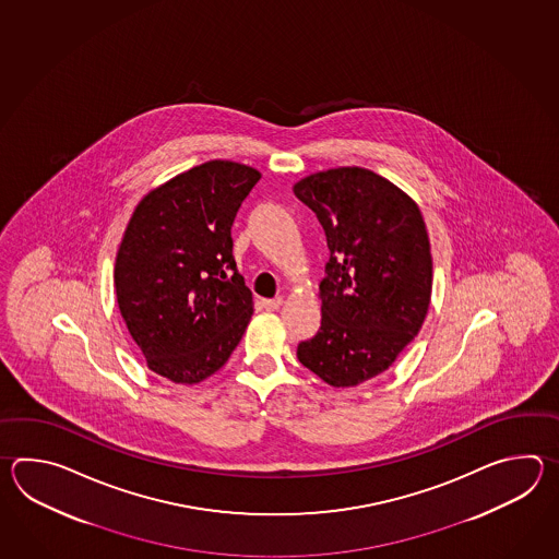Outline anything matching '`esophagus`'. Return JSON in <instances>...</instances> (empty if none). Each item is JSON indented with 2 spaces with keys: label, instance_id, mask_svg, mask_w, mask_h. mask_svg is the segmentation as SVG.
Here are the masks:
<instances>
[{
  "label": "esophagus",
  "instance_id": "34e87169",
  "mask_svg": "<svg viewBox=\"0 0 559 559\" xmlns=\"http://www.w3.org/2000/svg\"><path fill=\"white\" fill-rule=\"evenodd\" d=\"M284 304V299L282 297H274V299H262L263 308L267 309V311H275V309H280V306Z\"/></svg>",
  "mask_w": 559,
  "mask_h": 559
}]
</instances>
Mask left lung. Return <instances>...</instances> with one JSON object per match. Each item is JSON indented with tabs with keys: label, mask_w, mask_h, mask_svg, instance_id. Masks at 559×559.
<instances>
[{
	"label": "left lung",
	"mask_w": 559,
	"mask_h": 559,
	"mask_svg": "<svg viewBox=\"0 0 559 559\" xmlns=\"http://www.w3.org/2000/svg\"><path fill=\"white\" fill-rule=\"evenodd\" d=\"M294 193L318 215L330 250L320 330L299 342L297 359L333 388H352L390 368L426 320V224L409 195L364 167L313 174Z\"/></svg>",
	"instance_id": "obj_1"
}]
</instances>
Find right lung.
Returning a JSON list of instances; mask_svg holds the SVG:
<instances>
[{
    "instance_id": "add662e5",
    "label": "right lung",
    "mask_w": 559,
    "mask_h": 559,
    "mask_svg": "<svg viewBox=\"0 0 559 559\" xmlns=\"http://www.w3.org/2000/svg\"><path fill=\"white\" fill-rule=\"evenodd\" d=\"M260 178L214 159L150 191L131 215L114 272L119 311L147 368L167 380L210 378L250 323L231 226Z\"/></svg>"
}]
</instances>
